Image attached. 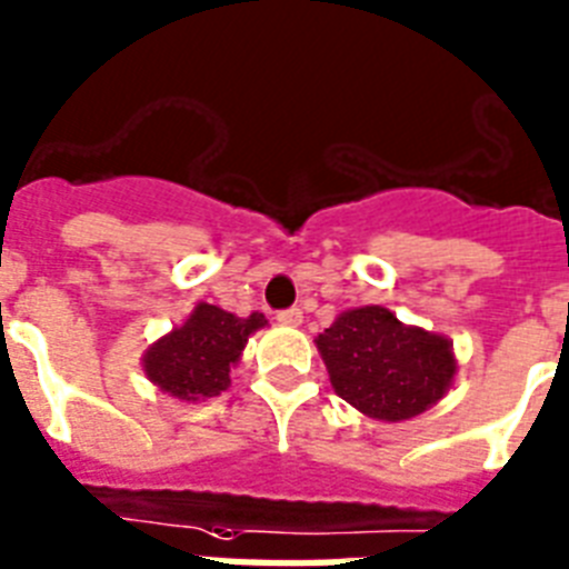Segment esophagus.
<instances>
[{
    "instance_id": "1",
    "label": "esophagus",
    "mask_w": 569,
    "mask_h": 569,
    "mask_svg": "<svg viewBox=\"0 0 569 569\" xmlns=\"http://www.w3.org/2000/svg\"><path fill=\"white\" fill-rule=\"evenodd\" d=\"M277 322L295 328V325L303 322V313H301V310H298V307H289V310H280V313H277Z\"/></svg>"
}]
</instances>
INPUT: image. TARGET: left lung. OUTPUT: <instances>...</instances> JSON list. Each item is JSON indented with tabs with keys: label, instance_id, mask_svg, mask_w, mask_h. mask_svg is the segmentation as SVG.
I'll return each instance as SVG.
<instances>
[{
	"label": "left lung",
	"instance_id": "obj_1",
	"mask_svg": "<svg viewBox=\"0 0 569 569\" xmlns=\"http://www.w3.org/2000/svg\"><path fill=\"white\" fill-rule=\"evenodd\" d=\"M337 397L367 418L409 420L432 409L457 376L453 342L402 325L388 307H355L316 337Z\"/></svg>",
	"mask_w": 569,
	"mask_h": 569
}]
</instances>
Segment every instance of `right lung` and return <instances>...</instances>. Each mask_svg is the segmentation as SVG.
Here are the masks:
<instances>
[{
	"label": "right lung",
	"instance_id": "right-lung-1",
	"mask_svg": "<svg viewBox=\"0 0 569 569\" xmlns=\"http://www.w3.org/2000/svg\"><path fill=\"white\" fill-rule=\"evenodd\" d=\"M266 325L262 313L236 316L202 301L181 328L151 342L142 355V370L176 400H208L229 388V370L241 361L250 333Z\"/></svg>",
	"mask_w": 569,
	"mask_h": 569
}]
</instances>
